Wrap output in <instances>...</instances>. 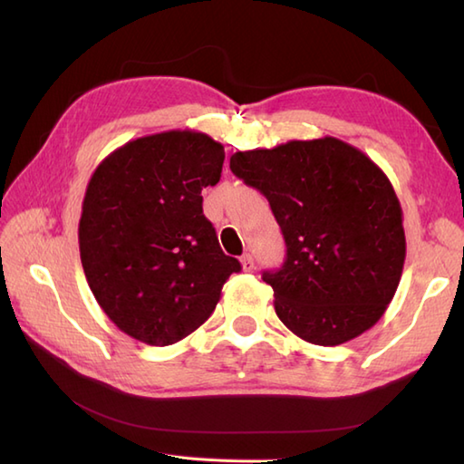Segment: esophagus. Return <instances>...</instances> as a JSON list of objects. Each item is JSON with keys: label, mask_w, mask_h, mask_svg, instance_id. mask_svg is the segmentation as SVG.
<instances>
[{"label": "esophagus", "mask_w": 464, "mask_h": 464, "mask_svg": "<svg viewBox=\"0 0 464 464\" xmlns=\"http://www.w3.org/2000/svg\"><path fill=\"white\" fill-rule=\"evenodd\" d=\"M241 267H243V271H253V267H256V263H253V257L249 256V253L241 256Z\"/></svg>", "instance_id": "34e87169"}]
</instances>
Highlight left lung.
<instances>
[{
    "label": "left lung",
    "instance_id": "obj_1",
    "mask_svg": "<svg viewBox=\"0 0 464 464\" xmlns=\"http://www.w3.org/2000/svg\"><path fill=\"white\" fill-rule=\"evenodd\" d=\"M231 170L266 195L287 257L263 271L285 328L340 346L384 315L401 284L402 207L384 170L334 136L239 150Z\"/></svg>",
    "mask_w": 464,
    "mask_h": 464
}]
</instances>
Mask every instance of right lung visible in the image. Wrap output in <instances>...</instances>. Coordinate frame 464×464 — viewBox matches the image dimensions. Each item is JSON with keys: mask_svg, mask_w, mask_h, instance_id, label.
I'll return each mask as SVG.
<instances>
[{"mask_svg": "<svg viewBox=\"0 0 464 464\" xmlns=\"http://www.w3.org/2000/svg\"><path fill=\"white\" fill-rule=\"evenodd\" d=\"M223 160L208 134L169 130L122 144L90 177L82 267L98 305L130 338L149 346L187 338L241 269L203 215L201 190L219 183Z\"/></svg>", "mask_w": 464, "mask_h": 464, "instance_id": "add662e5", "label": "right lung"}]
</instances>
